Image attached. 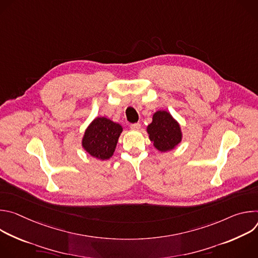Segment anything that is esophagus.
I'll return each mask as SVG.
<instances>
[{"mask_svg": "<svg viewBox=\"0 0 258 258\" xmlns=\"http://www.w3.org/2000/svg\"><path fill=\"white\" fill-rule=\"evenodd\" d=\"M140 127H141V124H140L139 122H137V123H132V124H131V128L134 130V131H138V130H140Z\"/></svg>", "mask_w": 258, "mask_h": 258, "instance_id": "obj_1", "label": "esophagus"}]
</instances>
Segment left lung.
<instances>
[{
	"instance_id": "left-lung-1",
	"label": "left lung",
	"mask_w": 258,
	"mask_h": 258,
	"mask_svg": "<svg viewBox=\"0 0 258 258\" xmlns=\"http://www.w3.org/2000/svg\"><path fill=\"white\" fill-rule=\"evenodd\" d=\"M149 139L160 152L174 149L181 142V131L178 122L171 114L164 110H159L153 114L152 122L147 126Z\"/></svg>"
}]
</instances>
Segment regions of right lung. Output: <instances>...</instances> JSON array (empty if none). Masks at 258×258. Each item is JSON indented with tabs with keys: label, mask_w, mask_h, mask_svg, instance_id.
<instances>
[{
	"label": "right lung",
	"mask_w": 258,
	"mask_h": 258,
	"mask_svg": "<svg viewBox=\"0 0 258 258\" xmlns=\"http://www.w3.org/2000/svg\"><path fill=\"white\" fill-rule=\"evenodd\" d=\"M122 126L106 117H96L87 127L82 145L93 157L107 160L115 151Z\"/></svg>",
	"instance_id": "right-lung-1"
}]
</instances>
